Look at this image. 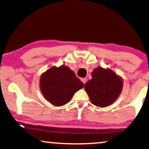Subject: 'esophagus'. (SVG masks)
<instances>
[{
	"label": "esophagus",
	"mask_w": 149,
	"mask_h": 149,
	"mask_svg": "<svg viewBox=\"0 0 149 149\" xmlns=\"http://www.w3.org/2000/svg\"><path fill=\"white\" fill-rule=\"evenodd\" d=\"M81 80L82 81V82H83V83H84V84H85L86 82L87 81V79H86V78H81Z\"/></svg>",
	"instance_id": "1"
}]
</instances>
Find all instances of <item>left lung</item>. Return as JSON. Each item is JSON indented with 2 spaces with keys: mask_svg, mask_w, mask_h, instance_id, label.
I'll return each mask as SVG.
<instances>
[{
  "mask_svg": "<svg viewBox=\"0 0 149 149\" xmlns=\"http://www.w3.org/2000/svg\"><path fill=\"white\" fill-rule=\"evenodd\" d=\"M92 79L86 82V92L94 105L106 107L114 102L123 86L121 77L111 70L98 67L92 72Z\"/></svg>",
  "mask_w": 149,
  "mask_h": 149,
  "instance_id": "obj_1",
  "label": "left lung"
}]
</instances>
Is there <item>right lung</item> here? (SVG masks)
I'll use <instances>...</instances> for the list:
<instances>
[{
	"mask_svg": "<svg viewBox=\"0 0 149 149\" xmlns=\"http://www.w3.org/2000/svg\"><path fill=\"white\" fill-rule=\"evenodd\" d=\"M40 89L47 100L56 106H63L71 100L84 84L68 66L53 67L40 77Z\"/></svg>",
	"mask_w": 149,
	"mask_h": 149,
	"instance_id": "obj_1",
	"label": "right lung"
}]
</instances>
